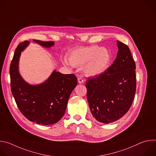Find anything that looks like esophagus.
<instances>
[{"label": "esophagus", "mask_w": 156, "mask_h": 156, "mask_svg": "<svg viewBox=\"0 0 156 156\" xmlns=\"http://www.w3.org/2000/svg\"><path fill=\"white\" fill-rule=\"evenodd\" d=\"M78 83H80V84H82V83H84V80H83V78L79 77V78H78Z\"/></svg>", "instance_id": "34e87169"}]
</instances>
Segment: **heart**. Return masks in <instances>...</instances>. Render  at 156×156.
I'll list each match as a JSON object with an SVG mask.
<instances>
[{
    "label": "heart",
    "mask_w": 156,
    "mask_h": 156,
    "mask_svg": "<svg viewBox=\"0 0 156 156\" xmlns=\"http://www.w3.org/2000/svg\"><path fill=\"white\" fill-rule=\"evenodd\" d=\"M112 54L105 48H99L96 45H91L78 48L70 52L69 60L62 59L66 65L82 66L86 75L96 76L104 73L109 67Z\"/></svg>",
    "instance_id": "obj_1"
}]
</instances>
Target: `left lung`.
<instances>
[{"instance_id": "8db88e82", "label": "left lung", "mask_w": 156, "mask_h": 156, "mask_svg": "<svg viewBox=\"0 0 156 156\" xmlns=\"http://www.w3.org/2000/svg\"><path fill=\"white\" fill-rule=\"evenodd\" d=\"M118 52L112 65L102 75L88 78L87 99L93 116L110 123L122 118L129 109L136 87V65L129 48L117 41Z\"/></svg>"}]
</instances>
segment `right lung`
Returning a JSON list of instances; mask_svg holds the SVG:
<instances>
[{"mask_svg":"<svg viewBox=\"0 0 156 156\" xmlns=\"http://www.w3.org/2000/svg\"><path fill=\"white\" fill-rule=\"evenodd\" d=\"M33 41L48 48L54 44L53 41ZM29 44L28 41L20 42L15 51L10 66L12 93L20 112L28 120L41 125L54 124L63 116L77 78L73 74L64 75L54 70L42 84L27 83L18 72V63L21 52Z\"/></svg>","mask_w":156,"mask_h":156,"instance_id":"obj_1","label":"right lung"}]
</instances>
